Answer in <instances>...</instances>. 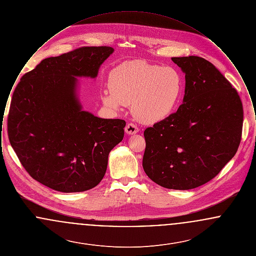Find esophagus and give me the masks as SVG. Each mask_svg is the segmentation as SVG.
<instances>
[{"instance_id": "esophagus-1", "label": "esophagus", "mask_w": 256, "mask_h": 256, "mask_svg": "<svg viewBox=\"0 0 256 256\" xmlns=\"http://www.w3.org/2000/svg\"><path fill=\"white\" fill-rule=\"evenodd\" d=\"M138 128L136 124H134V122H128L126 126V132L128 134H134L138 132Z\"/></svg>"}]
</instances>
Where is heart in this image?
<instances>
[{
	"instance_id": "b5f03b06",
	"label": "heart",
	"mask_w": 256,
	"mask_h": 256,
	"mask_svg": "<svg viewBox=\"0 0 256 256\" xmlns=\"http://www.w3.org/2000/svg\"><path fill=\"white\" fill-rule=\"evenodd\" d=\"M110 90L102 100L111 108L132 104L134 116L146 124L163 121L178 108L184 80L174 67L152 64L143 60L122 62L110 74Z\"/></svg>"
}]
</instances>
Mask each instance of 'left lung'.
Returning a JSON list of instances; mask_svg holds the SVG:
<instances>
[{"label":"left lung","instance_id":"8db88e82","mask_svg":"<svg viewBox=\"0 0 256 256\" xmlns=\"http://www.w3.org/2000/svg\"><path fill=\"white\" fill-rule=\"evenodd\" d=\"M185 73L183 104L144 132L143 168L156 184L189 190L214 178L235 156L242 138L238 92L209 61L172 58Z\"/></svg>","mask_w":256,"mask_h":256}]
</instances>
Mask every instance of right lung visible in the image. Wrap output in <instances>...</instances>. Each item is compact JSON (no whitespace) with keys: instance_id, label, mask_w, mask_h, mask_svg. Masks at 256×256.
<instances>
[{"instance_id":"obj_1","label":"right lung","mask_w":256,"mask_h":256,"mask_svg":"<svg viewBox=\"0 0 256 256\" xmlns=\"http://www.w3.org/2000/svg\"><path fill=\"white\" fill-rule=\"evenodd\" d=\"M80 47L45 58L17 84L8 116L10 145L28 174L63 193L84 192L102 180L110 150L124 137V120L82 111L76 76L96 78L113 52Z\"/></svg>"}]
</instances>
